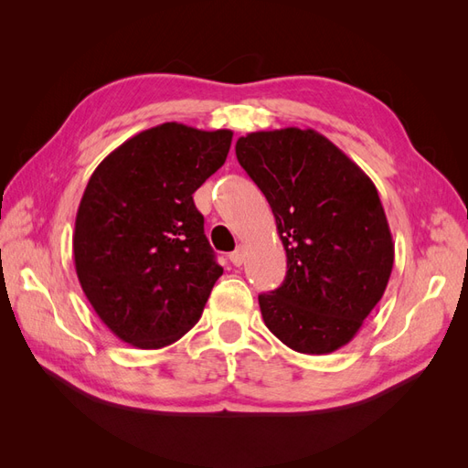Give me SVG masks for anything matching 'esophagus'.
<instances>
[{"instance_id": "esophagus-1", "label": "esophagus", "mask_w": 468, "mask_h": 468, "mask_svg": "<svg viewBox=\"0 0 468 468\" xmlns=\"http://www.w3.org/2000/svg\"><path fill=\"white\" fill-rule=\"evenodd\" d=\"M230 261L234 263V265H242L244 261H246V248L244 246H238L232 253H230Z\"/></svg>"}]
</instances>
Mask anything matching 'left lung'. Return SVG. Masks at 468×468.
Returning a JSON list of instances; mask_svg holds the SVG:
<instances>
[{"mask_svg":"<svg viewBox=\"0 0 468 468\" xmlns=\"http://www.w3.org/2000/svg\"><path fill=\"white\" fill-rule=\"evenodd\" d=\"M236 158L273 210L287 277L260 294L287 347L324 356L349 344L385 294L394 244L371 177L313 129L239 136Z\"/></svg>","mask_w":468,"mask_h":468,"instance_id":"obj_1","label":"left lung"}]
</instances>
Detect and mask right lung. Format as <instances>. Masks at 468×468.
<instances>
[{
	"instance_id": "1",
	"label": "right lung",
	"mask_w": 468,
	"mask_h": 468,
	"mask_svg": "<svg viewBox=\"0 0 468 468\" xmlns=\"http://www.w3.org/2000/svg\"><path fill=\"white\" fill-rule=\"evenodd\" d=\"M232 131L164 122L95 167L74 229L80 285L107 328L138 349L177 342L222 275L193 193L229 155Z\"/></svg>"
}]
</instances>
